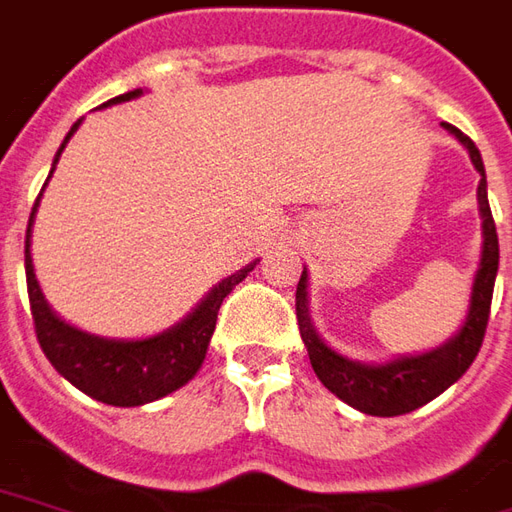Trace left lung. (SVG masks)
Here are the masks:
<instances>
[{
  "mask_svg": "<svg viewBox=\"0 0 512 512\" xmlns=\"http://www.w3.org/2000/svg\"><path fill=\"white\" fill-rule=\"evenodd\" d=\"M448 135H454L468 154H471L473 168L479 171V216H482V253H479V267L471 284V301L462 327L445 344L434 346L428 352L417 355H397L383 363H363L335 352L332 346L318 335V329L310 318V276L307 267L301 273L296 290V315L301 341L307 346L312 369L318 380L327 386L335 397H341L346 406L358 408L372 417H397L408 414L414 408L431 403L440 397L448 386H454L459 377L468 372L473 358L479 355V346L485 338L490 315V298H493V284L499 273V236H496V222L490 214L488 202V177H485V163L482 154L473 146L468 135H462L451 123H442Z\"/></svg>",
  "mask_w": 512,
  "mask_h": 512,
  "instance_id": "obj_1",
  "label": "left lung"
}]
</instances>
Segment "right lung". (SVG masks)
Wrapping results in <instances>:
<instances>
[{
    "label": "right lung",
    "mask_w": 512,
    "mask_h": 512,
    "mask_svg": "<svg viewBox=\"0 0 512 512\" xmlns=\"http://www.w3.org/2000/svg\"><path fill=\"white\" fill-rule=\"evenodd\" d=\"M140 95H143V89H132V92H123L118 98L106 101L104 106L126 104V101L140 98ZM78 126H81V120L72 123L61 149L53 157L47 183L56 171L58 157L67 149L70 137L78 132ZM47 183H44V188H47ZM44 188H41V194H44ZM41 194L33 205L30 222H27L24 273H27L30 312L36 321V338H39L47 360L53 363V369L64 380H70L75 389H81L92 400H101L106 406H146V403H154L166 394L183 389L185 383L200 372L202 360L208 355V344H211V335H214L216 327V312L222 307V301L239 281L248 279V273L259 264V259L214 284L183 321H177L174 327L163 329L157 335L132 338V341L129 338L123 341V338L92 335L87 329L67 324L41 293V284L36 279V270H33V256H30V233H33Z\"/></svg>",
    "instance_id": "add662e5"
}]
</instances>
